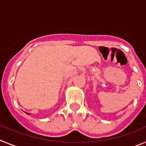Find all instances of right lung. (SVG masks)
<instances>
[{
  "label": "right lung",
  "mask_w": 146,
  "mask_h": 146,
  "mask_svg": "<svg viewBox=\"0 0 146 146\" xmlns=\"http://www.w3.org/2000/svg\"><path fill=\"white\" fill-rule=\"evenodd\" d=\"M26 113V114H28V115L30 114V113Z\"/></svg>",
  "instance_id": "1"
}]
</instances>
